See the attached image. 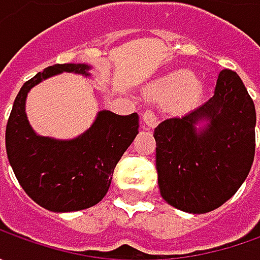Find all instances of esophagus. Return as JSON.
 Masks as SVG:
<instances>
[{
	"label": "esophagus",
	"mask_w": 260,
	"mask_h": 260,
	"mask_svg": "<svg viewBox=\"0 0 260 260\" xmlns=\"http://www.w3.org/2000/svg\"><path fill=\"white\" fill-rule=\"evenodd\" d=\"M142 120H143V124H145L146 130L155 128L156 125H157V123H159L157 117H156L152 111H149V110H146L145 113L142 114Z\"/></svg>",
	"instance_id": "obj_1"
}]
</instances>
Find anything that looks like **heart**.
Wrapping results in <instances>:
<instances>
[{
    "label": "heart",
    "mask_w": 260,
    "mask_h": 260,
    "mask_svg": "<svg viewBox=\"0 0 260 260\" xmlns=\"http://www.w3.org/2000/svg\"><path fill=\"white\" fill-rule=\"evenodd\" d=\"M146 95L159 103H166L174 98L181 101H194L203 92V85L194 81V75L189 71H175L165 76H160L146 85Z\"/></svg>",
    "instance_id": "b5f03b06"
}]
</instances>
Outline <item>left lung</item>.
Segmentation results:
<instances>
[{
	"mask_svg": "<svg viewBox=\"0 0 260 260\" xmlns=\"http://www.w3.org/2000/svg\"><path fill=\"white\" fill-rule=\"evenodd\" d=\"M255 104L239 75L223 69L214 95L155 128L156 169L168 204L204 214L245 182L255 157Z\"/></svg>",
	"mask_w": 260,
	"mask_h": 260,
	"instance_id": "8db88e82",
	"label": "left lung"
}]
</instances>
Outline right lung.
Returning <instances> with one entry per match:
<instances>
[{
  "mask_svg": "<svg viewBox=\"0 0 260 260\" xmlns=\"http://www.w3.org/2000/svg\"><path fill=\"white\" fill-rule=\"evenodd\" d=\"M91 65L63 63L39 72L21 86L5 130L10 165L25 194L53 213H71L98 204L107 194L115 165L139 133V115L101 110L94 123L74 139L40 136L25 114L31 88L47 78L71 72L89 78Z\"/></svg>",
  "mask_w": 260,
  "mask_h": 260,
  "instance_id": "obj_1",
  "label": "right lung"
}]
</instances>
